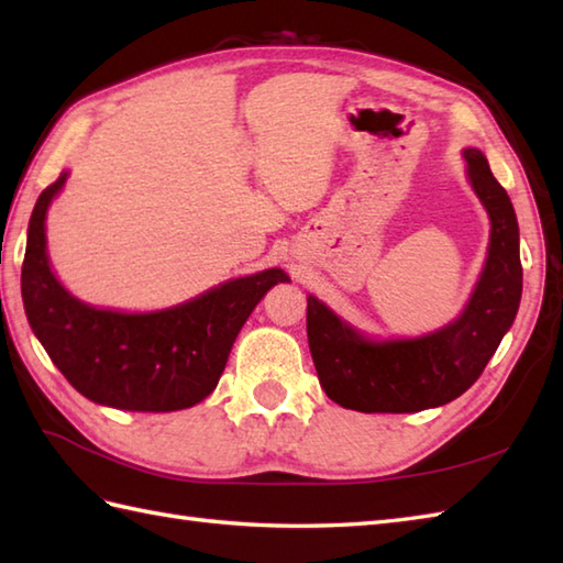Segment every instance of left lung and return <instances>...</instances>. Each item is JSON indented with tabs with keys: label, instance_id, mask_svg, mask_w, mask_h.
<instances>
[{
	"label": "left lung",
	"instance_id": "left-lung-1",
	"mask_svg": "<svg viewBox=\"0 0 563 563\" xmlns=\"http://www.w3.org/2000/svg\"><path fill=\"white\" fill-rule=\"evenodd\" d=\"M470 181L492 218L486 268L454 324L413 341L373 343L307 297V339L321 387L343 409L413 413L442 406L482 377L518 314L522 263L518 220L479 150L464 152Z\"/></svg>",
	"mask_w": 563,
	"mask_h": 563
}]
</instances>
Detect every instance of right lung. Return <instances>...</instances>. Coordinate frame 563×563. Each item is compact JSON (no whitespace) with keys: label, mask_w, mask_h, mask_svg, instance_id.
<instances>
[{"label":"right lung","mask_w":563,"mask_h":563,"mask_svg":"<svg viewBox=\"0 0 563 563\" xmlns=\"http://www.w3.org/2000/svg\"><path fill=\"white\" fill-rule=\"evenodd\" d=\"M67 174L47 186L29 222L21 297L29 324L84 397L125 411H178L218 387L236 333L273 285L268 268L154 314H121L75 300L47 266L45 212Z\"/></svg>","instance_id":"add662e5"}]
</instances>
